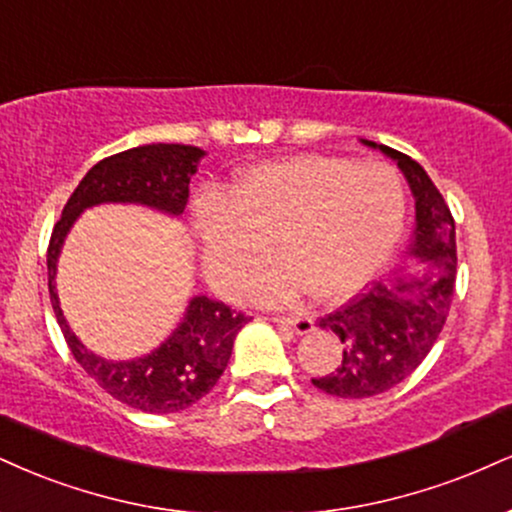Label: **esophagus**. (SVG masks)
I'll use <instances>...</instances> for the list:
<instances>
[{
    "mask_svg": "<svg viewBox=\"0 0 512 512\" xmlns=\"http://www.w3.org/2000/svg\"><path fill=\"white\" fill-rule=\"evenodd\" d=\"M272 322H276L279 326H286V329H293L295 334L303 336L310 334L315 329V322H312L307 315H288V317H272Z\"/></svg>",
    "mask_w": 512,
    "mask_h": 512,
    "instance_id": "34e87169",
    "label": "esophagus"
}]
</instances>
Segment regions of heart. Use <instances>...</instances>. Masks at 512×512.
<instances>
[{
    "instance_id": "1",
    "label": "heart",
    "mask_w": 512,
    "mask_h": 512,
    "mask_svg": "<svg viewBox=\"0 0 512 512\" xmlns=\"http://www.w3.org/2000/svg\"><path fill=\"white\" fill-rule=\"evenodd\" d=\"M405 193L396 169L329 155H300L250 166L219 202L197 212L202 267L214 286L238 293L269 260L255 295L286 305L305 288L343 300L365 288L396 248Z\"/></svg>"
}]
</instances>
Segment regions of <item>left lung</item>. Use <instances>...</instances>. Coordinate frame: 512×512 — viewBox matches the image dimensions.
I'll return each mask as SVG.
<instances>
[{
  "instance_id": "obj_1",
  "label": "left lung",
  "mask_w": 512,
  "mask_h": 512,
  "mask_svg": "<svg viewBox=\"0 0 512 512\" xmlns=\"http://www.w3.org/2000/svg\"><path fill=\"white\" fill-rule=\"evenodd\" d=\"M365 143L377 147L372 140ZM379 150L396 159L415 195L412 255L422 262V272L381 276L346 305L319 317L322 329L341 338L343 360L336 372L312 384L338 398L379 396L410 377L439 338L455 293L458 250L451 209L415 159L386 145Z\"/></svg>"
}]
</instances>
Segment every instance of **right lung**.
<instances>
[{
	"label": "right lung",
	"mask_w": 512,
	"mask_h": 512,
	"mask_svg": "<svg viewBox=\"0 0 512 512\" xmlns=\"http://www.w3.org/2000/svg\"><path fill=\"white\" fill-rule=\"evenodd\" d=\"M202 155L205 152L193 145L157 143L104 157L73 190L49 238V300L66 346L71 348L78 365L109 396L143 412H178L207 396L229 365L236 334L250 322V317L207 295H197L190 300L178 329L157 350L131 362H109L90 353L66 324L54 288L57 260L61 243L78 214L100 202H138L169 214H181L188 205L190 176L195 174Z\"/></svg>",
	"instance_id": "obj_1"
}]
</instances>
